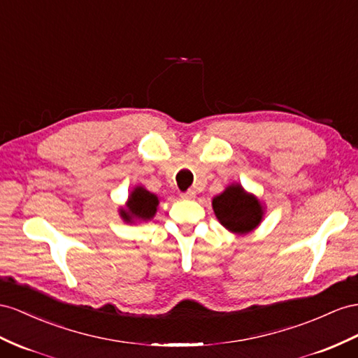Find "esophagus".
Here are the masks:
<instances>
[{
    "label": "esophagus",
    "mask_w": 358,
    "mask_h": 358,
    "mask_svg": "<svg viewBox=\"0 0 358 358\" xmlns=\"http://www.w3.org/2000/svg\"><path fill=\"white\" fill-rule=\"evenodd\" d=\"M195 196H196L195 190H187V192H185V194H181L182 199H194Z\"/></svg>",
    "instance_id": "esophagus-1"
}]
</instances>
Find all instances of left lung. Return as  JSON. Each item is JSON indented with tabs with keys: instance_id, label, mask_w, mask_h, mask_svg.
<instances>
[{
	"instance_id": "1",
	"label": "left lung",
	"mask_w": 358,
	"mask_h": 358,
	"mask_svg": "<svg viewBox=\"0 0 358 358\" xmlns=\"http://www.w3.org/2000/svg\"><path fill=\"white\" fill-rule=\"evenodd\" d=\"M212 206L217 221L234 234H246L255 230L264 215L260 201L248 194L239 182L228 186L222 194L216 195Z\"/></svg>"
}]
</instances>
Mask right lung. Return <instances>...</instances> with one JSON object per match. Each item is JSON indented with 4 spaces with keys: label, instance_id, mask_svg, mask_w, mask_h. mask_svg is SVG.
Returning <instances> with one entry per match:
<instances>
[{
    "label": "right lung",
    "instance_id": "obj_1",
    "mask_svg": "<svg viewBox=\"0 0 358 358\" xmlns=\"http://www.w3.org/2000/svg\"><path fill=\"white\" fill-rule=\"evenodd\" d=\"M159 198L157 195L151 194L142 186H137L128 196L125 207L119 208V215L125 222H134L136 219L139 221H150L157 212Z\"/></svg>",
    "mask_w": 358,
    "mask_h": 358
}]
</instances>
